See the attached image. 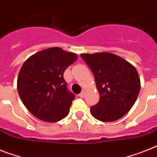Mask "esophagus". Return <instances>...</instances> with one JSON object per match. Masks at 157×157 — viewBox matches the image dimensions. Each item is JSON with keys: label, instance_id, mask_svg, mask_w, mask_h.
Here are the masks:
<instances>
[{"label": "esophagus", "instance_id": "obj_1", "mask_svg": "<svg viewBox=\"0 0 157 157\" xmlns=\"http://www.w3.org/2000/svg\"><path fill=\"white\" fill-rule=\"evenodd\" d=\"M85 96V91H82L80 94H79V97H81V98H84Z\"/></svg>", "mask_w": 157, "mask_h": 157}]
</instances>
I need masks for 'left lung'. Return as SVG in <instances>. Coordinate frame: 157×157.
Returning a JSON list of instances; mask_svg holds the SVG:
<instances>
[{
	"instance_id": "left-lung-1",
	"label": "left lung",
	"mask_w": 157,
	"mask_h": 157,
	"mask_svg": "<svg viewBox=\"0 0 157 157\" xmlns=\"http://www.w3.org/2000/svg\"><path fill=\"white\" fill-rule=\"evenodd\" d=\"M81 56L94 75L100 101L91 107L94 118L103 122L119 120L135 104L140 81L135 67L110 52L82 53Z\"/></svg>"
}]
</instances>
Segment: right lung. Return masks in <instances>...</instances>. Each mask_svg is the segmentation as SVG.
<instances>
[{
	"mask_svg": "<svg viewBox=\"0 0 157 157\" xmlns=\"http://www.w3.org/2000/svg\"><path fill=\"white\" fill-rule=\"evenodd\" d=\"M77 59L74 52L53 47L32 55L22 65L17 91L30 113L54 123L68 116L75 96L68 92L64 72Z\"/></svg>",
	"mask_w": 157,
	"mask_h": 157,
	"instance_id": "obj_1",
	"label": "right lung"
}]
</instances>
